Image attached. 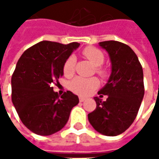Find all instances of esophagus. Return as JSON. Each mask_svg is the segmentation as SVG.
<instances>
[{"mask_svg": "<svg viewBox=\"0 0 159 159\" xmlns=\"http://www.w3.org/2000/svg\"><path fill=\"white\" fill-rule=\"evenodd\" d=\"M86 100V98H84V97H80V102H84Z\"/></svg>", "mask_w": 159, "mask_h": 159, "instance_id": "obj_1", "label": "esophagus"}]
</instances>
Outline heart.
I'll return each mask as SVG.
<instances>
[{
	"instance_id": "obj_1",
	"label": "heart",
	"mask_w": 159,
	"mask_h": 159,
	"mask_svg": "<svg viewBox=\"0 0 159 159\" xmlns=\"http://www.w3.org/2000/svg\"><path fill=\"white\" fill-rule=\"evenodd\" d=\"M83 55L89 59V61L96 66L95 71L101 77L107 75L106 69L102 68V65L104 61V56L100 49L94 47H88L83 50ZM76 58L74 56H70L64 62L63 70L65 76H71L74 73ZM99 81L96 78H82L76 77L70 82V89L77 95L86 96L91 94L94 90L98 88Z\"/></svg>"
}]
</instances>
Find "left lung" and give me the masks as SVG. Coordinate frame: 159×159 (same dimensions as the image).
<instances>
[{
  "mask_svg": "<svg viewBox=\"0 0 159 159\" xmlns=\"http://www.w3.org/2000/svg\"><path fill=\"white\" fill-rule=\"evenodd\" d=\"M105 49L111 64V73L105 86L100 89V97H95L96 108L88 115L92 126L107 136H116L133 124L144 95L143 71L137 56L122 42L108 40L99 42Z\"/></svg>",
  "mask_w": 159,
  "mask_h": 159,
  "instance_id": "1",
  "label": "left lung"
}]
</instances>
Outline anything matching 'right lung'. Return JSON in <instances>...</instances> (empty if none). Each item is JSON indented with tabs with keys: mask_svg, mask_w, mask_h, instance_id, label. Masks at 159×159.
<instances>
[{
	"mask_svg": "<svg viewBox=\"0 0 159 159\" xmlns=\"http://www.w3.org/2000/svg\"><path fill=\"white\" fill-rule=\"evenodd\" d=\"M80 43L64 45L43 40L19 58L11 78L12 102L23 124L39 135H50L66 125L79 97L67 91L61 96L53 84L64 75V62Z\"/></svg>",
	"mask_w": 159,
	"mask_h": 159,
	"instance_id": "obj_1",
	"label": "right lung"
}]
</instances>
